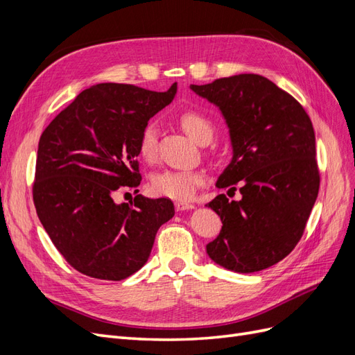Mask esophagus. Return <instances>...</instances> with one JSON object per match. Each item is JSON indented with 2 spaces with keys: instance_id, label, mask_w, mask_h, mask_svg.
Wrapping results in <instances>:
<instances>
[{
  "instance_id": "esophagus-1",
  "label": "esophagus",
  "mask_w": 355,
  "mask_h": 355,
  "mask_svg": "<svg viewBox=\"0 0 355 355\" xmlns=\"http://www.w3.org/2000/svg\"><path fill=\"white\" fill-rule=\"evenodd\" d=\"M196 206L192 202H187V201H176L175 202V209L178 210V211H182V210H191V209H194Z\"/></svg>"
}]
</instances>
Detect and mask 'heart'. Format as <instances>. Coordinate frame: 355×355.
I'll return each mask as SVG.
<instances>
[{
  "label": "heart",
  "instance_id": "1",
  "mask_svg": "<svg viewBox=\"0 0 355 355\" xmlns=\"http://www.w3.org/2000/svg\"><path fill=\"white\" fill-rule=\"evenodd\" d=\"M179 124L185 133L197 144L210 142L213 137V124L206 116L196 111H185L179 115ZM137 151L145 161L155 159L157 155V130L153 124L144 127L139 136ZM204 175L196 170H163L151 176L149 189L157 197H167L178 201H187L196 196L202 185Z\"/></svg>",
  "mask_w": 355,
  "mask_h": 355
}]
</instances>
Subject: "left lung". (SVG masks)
<instances>
[{
	"label": "left lung",
	"instance_id": "1",
	"mask_svg": "<svg viewBox=\"0 0 355 355\" xmlns=\"http://www.w3.org/2000/svg\"><path fill=\"white\" fill-rule=\"evenodd\" d=\"M191 90L216 105L230 128L232 159L216 187L241 194L207 204L222 220L207 254L230 271H262L295 249L317 200L313 123L293 96L257 73L191 84Z\"/></svg>",
	"mask_w": 355,
	"mask_h": 355
}]
</instances>
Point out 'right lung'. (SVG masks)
<instances>
[{
	"instance_id": "add662e5",
	"label": "right lung",
	"mask_w": 355,
	"mask_h": 355,
	"mask_svg": "<svg viewBox=\"0 0 355 355\" xmlns=\"http://www.w3.org/2000/svg\"><path fill=\"white\" fill-rule=\"evenodd\" d=\"M176 90V83L167 92L96 84L42 132L34 204L50 240L78 272L111 282L130 277L146 263L158 228L175 216L168 198L136 196L116 204L114 196L141 185L139 136Z\"/></svg>"
}]
</instances>
